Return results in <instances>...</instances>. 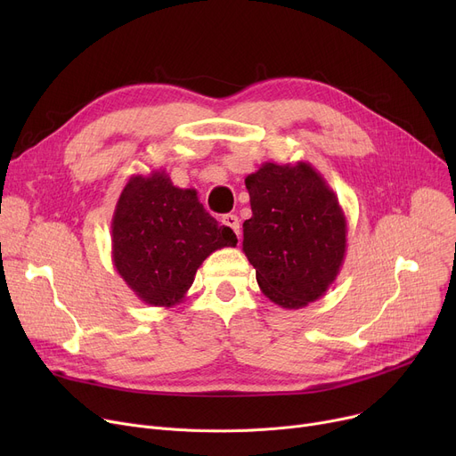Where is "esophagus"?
<instances>
[{
	"label": "esophagus",
	"instance_id": "esophagus-1",
	"mask_svg": "<svg viewBox=\"0 0 456 456\" xmlns=\"http://www.w3.org/2000/svg\"><path fill=\"white\" fill-rule=\"evenodd\" d=\"M224 225L231 227L236 232V236H240V220H238L236 214H225L224 216Z\"/></svg>",
	"mask_w": 456,
	"mask_h": 456
}]
</instances>
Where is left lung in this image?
I'll return each instance as SVG.
<instances>
[{
  "label": "left lung",
  "instance_id": "1",
  "mask_svg": "<svg viewBox=\"0 0 456 456\" xmlns=\"http://www.w3.org/2000/svg\"><path fill=\"white\" fill-rule=\"evenodd\" d=\"M253 216L242 249L262 294L282 308L320 299L340 273L347 222L337 194L308 162H265L246 177Z\"/></svg>",
  "mask_w": 456,
  "mask_h": 456
}]
</instances>
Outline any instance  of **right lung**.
<instances>
[{"label": "right lung", "instance_id": "1", "mask_svg": "<svg viewBox=\"0 0 456 456\" xmlns=\"http://www.w3.org/2000/svg\"><path fill=\"white\" fill-rule=\"evenodd\" d=\"M114 268L151 306L179 305L203 260L234 248L236 234L203 208L194 188L174 186L164 170L133 175L112 216Z\"/></svg>", "mask_w": 456, "mask_h": 456}]
</instances>
